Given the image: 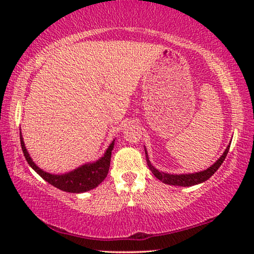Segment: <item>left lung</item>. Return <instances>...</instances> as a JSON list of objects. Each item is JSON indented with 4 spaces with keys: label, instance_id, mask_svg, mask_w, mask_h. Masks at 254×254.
<instances>
[{
    "label": "left lung",
    "instance_id": "1",
    "mask_svg": "<svg viewBox=\"0 0 254 254\" xmlns=\"http://www.w3.org/2000/svg\"><path fill=\"white\" fill-rule=\"evenodd\" d=\"M145 150V148H144ZM230 150V144L227 145V148L225 149L224 153L222 154L221 158L214 163L213 166H210L208 169L199 171V173H195V174H183V175H171V174H166L162 173V171H159L158 169L154 168V167L151 165L150 162L148 154H147V150H145V157H147V163L149 166V169L152 171V174L154 175V177L158 178L160 182L165 183L167 185H173V186H183V187H189V186H194V185H198L200 183H204L206 180L209 179L212 176L216 173L217 169L220 168L223 161L225 160V158L229 153Z\"/></svg>",
    "mask_w": 254,
    "mask_h": 254
}]
</instances>
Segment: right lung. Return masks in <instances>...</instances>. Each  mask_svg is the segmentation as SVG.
Wrapping results in <instances>:
<instances>
[{"label": "right lung", "mask_w": 254, "mask_h": 254, "mask_svg": "<svg viewBox=\"0 0 254 254\" xmlns=\"http://www.w3.org/2000/svg\"><path fill=\"white\" fill-rule=\"evenodd\" d=\"M20 141L25 160L28 161L30 167H31L40 177L44 178L46 182H48L50 185L57 187L60 190L67 192H76V194L91 190V189L97 187L98 185L106 178L107 174H109L111 154L112 150L114 148V141L110 144V147L107 148L104 156L101 159H98L97 161L92 163H85V165L80 166L77 169L65 175H53L40 169L39 167L32 161L31 157L29 156L28 150L25 149L24 141L22 135H21V132Z\"/></svg>", "instance_id": "obj_1"}]
</instances>
